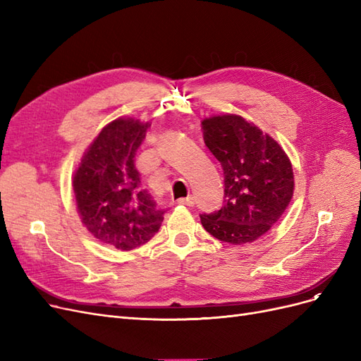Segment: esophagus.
Wrapping results in <instances>:
<instances>
[{
  "instance_id": "1",
  "label": "esophagus",
  "mask_w": 361,
  "mask_h": 361,
  "mask_svg": "<svg viewBox=\"0 0 361 361\" xmlns=\"http://www.w3.org/2000/svg\"><path fill=\"white\" fill-rule=\"evenodd\" d=\"M177 204L180 205H188V207H193L195 205V197L193 196H188V197H183V200H178Z\"/></svg>"
}]
</instances>
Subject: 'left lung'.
I'll list each match as a JSON object with an SVG mask.
<instances>
[{
  "mask_svg": "<svg viewBox=\"0 0 361 361\" xmlns=\"http://www.w3.org/2000/svg\"><path fill=\"white\" fill-rule=\"evenodd\" d=\"M204 142L220 161L225 201L220 210L201 214L207 232L229 244L252 243L285 213L294 193L293 165L271 136L240 115L202 121Z\"/></svg>",
  "mask_w": 361,
  "mask_h": 361,
  "instance_id": "left-lung-1",
  "label": "left lung"
}]
</instances>
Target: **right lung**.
I'll return each instance as SVG.
<instances>
[{"label":"right lung","mask_w":361,"mask_h":361,"mask_svg":"<svg viewBox=\"0 0 361 361\" xmlns=\"http://www.w3.org/2000/svg\"><path fill=\"white\" fill-rule=\"evenodd\" d=\"M148 123L118 118L103 127L85 151L73 177L78 213L99 241L121 250L142 246L154 237L165 210L141 185L135 168Z\"/></svg>","instance_id":"add662e5"}]
</instances>
